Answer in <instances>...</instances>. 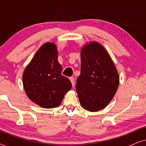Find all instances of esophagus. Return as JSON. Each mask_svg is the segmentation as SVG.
<instances>
[{
    "mask_svg": "<svg viewBox=\"0 0 146 146\" xmlns=\"http://www.w3.org/2000/svg\"><path fill=\"white\" fill-rule=\"evenodd\" d=\"M70 82H71V83H72V85L73 86H74V84H75V80H74V78L73 77H71V78H70Z\"/></svg>",
    "mask_w": 146,
    "mask_h": 146,
    "instance_id": "obj_1",
    "label": "esophagus"
}]
</instances>
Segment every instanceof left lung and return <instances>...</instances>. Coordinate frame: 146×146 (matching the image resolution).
Wrapping results in <instances>:
<instances>
[{"instance_id":"1","label":"left lung","mask_w":146,"mask_h":146,"mask_svg":"<svg viewBox=\"0 0 146 146\" xmlns=\"http://www.w3.org/2000/svg\"><path fill=\"white\" fill-rule=\"evenodd\" d=\"M119 75L102 45L92 42L81 50V72L76 88L83 108L97 111L110 102L119 86Z\"/></svg>"}]
</instances>
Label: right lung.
Here are the masks:
<instances>
[{
  "mask_svg": "<svg viewBox=\"0 0 146 146\" xmlns=\"http://www.w3.org/2000/svg\"><path fill=\"white\" fill-rule=\"evenodd\" d=\"M62 70L56 46L44 44L23 73V86L29 98L44 108L59 106L72 88L70 81L62 75Z\"/></svg>",
  "mask_w": 146,
  "mask_h": 146,
  "instance_id": "1",
  "label": "right lung"
}]
</instances>
